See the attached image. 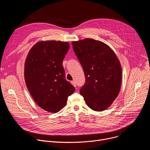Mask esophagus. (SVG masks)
<instances>
[{
    "label": "esophagus",
    "instance_id": "obj_1",
    "mask_svg": "<svg viewBox=\"0 0 150 150\" xmlns=\"http://www.w3.org/2000/svg\"><path fill=\"white\" fill-rule=\"evenodd\" d=\"M71 84L73 85L74 87H76V82H75V81H71Z\"/></svg>",
    "mask_w": 150,
    "mask_h": 150
}]
</instances>
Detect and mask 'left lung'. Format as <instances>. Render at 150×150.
<instances>
[{"label": "left lung", "mask_w": 150, "mask_h": 150, "mask_svg": "<svg viewBox=\"0 0 150 150\" xmlns=\"http://www.w3.org/2000/svg\"><path fill=\"white\" fill-rule=\"evenodd\" d=\"M85 83L80 94L90 109L102 112L113 103L121 86L122 68L114 51L102 41L85 38L72 41Z\"/></svg>", "instance_id": "left-lung-1"}]
</instances>
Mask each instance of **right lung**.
<instances>
[{
    "label": "right lung",
    "mask_w": 150,
    "mask_h": 150,
    "mask_svg": "<svg viewBox=\"0 0 150 150\" xmlns=\"http://www.w3.org/2000/svg\"><path fill=\"white\" fill-rule=\"evenodd\" d=\"M69 49L68 42L41 41L32 47L25 59L27 87L35 103L47 112L60 111L75 90L65 79L62 65Z\"/></svg>",
    "instance_id": "add662e5"
}]
</instances>
